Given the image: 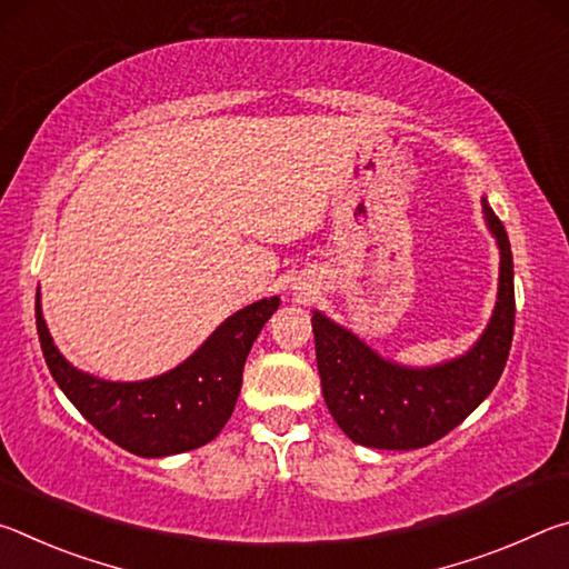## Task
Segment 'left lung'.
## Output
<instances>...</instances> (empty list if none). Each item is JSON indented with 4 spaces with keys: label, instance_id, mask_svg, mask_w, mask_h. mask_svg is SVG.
<instances>
[{
    "label": "left lung",
    "instance_id": "8db88e82",
    "mask_svg": "<svg viewBox=\"0 0 569 569\" xmlns=\"http://www.w3.org/2000/svg\"><path fill=\"white\" fill-rule=\"evenodd\" d=\"M499 248L495 311L469 351L435 366H407L313 311L316 361L326 407L343 435L371 449H419L459 427L502 377L515 331V266L502 220L481 198Z\"/></svg>",
    "mask_w": 569,
    "mask_h": 569
}]
</instances>
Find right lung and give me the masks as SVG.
I'll use <instances>...</instances> for the list:
<instances>
[{"label":"right lung","mask_w":569,"mask_h":569,"mask_svg":"<svg viewBox=\"0 0 569 569\" xmlns=\"http://www.w3.org/2000/svg\"><path fill=\"white\" fill-rule=\"evenodd\" d=\"M281 298L240 308L208 339L160 377L110 381L77 369L57 349L37 293V333L52 379L100 435L130 455L160 459L213 441L236 409L250 346Z\"/></svg>","instance_id":"add662e5"}]
</instances>
